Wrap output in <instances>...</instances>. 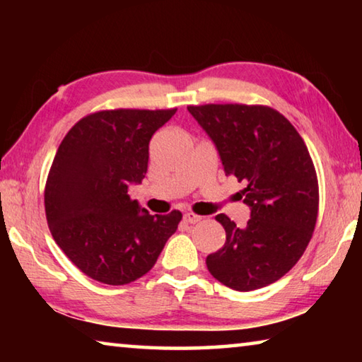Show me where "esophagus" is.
Segmentation results:
<instances>
[{
    "label": "esophagus",
    "mask_w": 362,
    "mask_h": 362,
    "mask_svg": "<svg viewBox=\"0 0 362 362\" xmlns=\"http://www.w3.org/2000/svg\"><path fill=\"white\" fill-rule=\"evenodd\" d=\"M183 220H185L187 223H198V222H201V220H203V217L196 216V214H193V212H187L185 216H183Z\"/></svg>",
    "instance_id": "34e87169"
}]
</instances>
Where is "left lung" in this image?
<instances>
[{
	"label": "left lung",
	"mask_w": 362,
	"mask_h": 362,
	"mask_svg": "<svg viewBox=\"0 0 362 362\" xmlns=\"http://www.w3.org/2000/svg\"><path fill=\"white\" fill-rule=\"evenodd\" d=\"M235 175L250 218L244 228L225 214L226 241L206 259L211 274L235 291H255L283 278L313 235L320 189L308 148L289 121L263 105L188 107Z\"/></svg>",
	"instance_id": "8db88e82"
}]
</instances>
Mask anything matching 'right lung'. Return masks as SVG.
I'll return each mask as SVG.
<instances>
[{
    "instance_id": "right-lung-1",
    "label": "right lung",
    "mask_w": 362,
    "mask_h": 362,
    "mask_svg": "<svg viewBox=\"0 0 362 362\" xmlns=\"http://www.w3.org/2000/svg\"><path fill=\"white\" fill-rule=\"evenodd\" d=\"M173 110H103L84 116L54 156L45 207L54 241L84 274L129 284L155 265L182 212L150 216L127 188L144 180L148 145Z\"/></svg>"
}]
</instances>
